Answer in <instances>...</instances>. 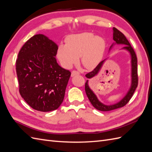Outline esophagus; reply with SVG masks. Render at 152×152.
<instances>
[{"label": "esophagus", "instance_id": "obj_1", "mask_svg": "<svg viewBox=\"0 0 152 152\" xmlns=\"http://www.w3.org/2000/svg\"><path fill=\"white\" fill-rule=\"evenodd\" d=\"M79 74L80 73L78 72L73 70V71L72 72V77H74V76H75V75H79Z\"/></svg>", "mask_w": 152, "mask_h": 152}]
</instances>
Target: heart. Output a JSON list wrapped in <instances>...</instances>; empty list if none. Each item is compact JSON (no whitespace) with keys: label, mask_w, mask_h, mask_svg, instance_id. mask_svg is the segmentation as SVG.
Here are the masks:
<instances>
[{"label":"heart","mask_w":152,"mask_h":152,"mask_svg":"<svg viewBox=\"0 0 152 152\" xmlns=\"http://www.w3.org/2000/svg\"><path fill=\"white\" fill-rule=\"evenodd\" d=\"M105 48L104 39L85 32L68 37L66 45L61 44L58 46L57 57L64 68H70L77 63L80 57L84 67L91 69L101 61Z\"/></svg>","instance_id":"1"}]
</instances>
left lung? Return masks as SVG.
Wrapping results in <instances>:
<instances>
[{"mask_svg": "<svg viewBox=\"0 0 152 152\" xmlns=\"http://www.w3.org/2000/svg\"><path fill=\"white\" fill-rule=\"evenodd\" d=\"M113 39L115 41V43H113L112 45L111 46L110 49L113 47L114 44H124L125 45L123 49L127 50L130 54L131 56V86L129 88V90L128 91L127 94H126L124 97L119 102H118L116 104H112V105H106L102 103L101 101H99L97 96L94 93L90 88L89 87L88 85V80H86V83H85V91L87 95V97L90 100L91 104L93 105L95 108L98 110L102 111V112H108V111H111L115 109H117L121 108L125 106L129 102V100L132 97L134 92L136 90L137 87L138 85V75H137V58L136 54L135 51L133 49V48L131 46L130 44L128 42L127 39L123 33H121L119 30L115 28H113ZM105 60L101 61L100 63L97 66L93 71L87 73L86 77L88 79H91L97 75L100 70L102 68V65L104 64Z\"/></svg>", "mask_w": 152, "mask_h": 152, "instance_id": "obj_1", "label": "left lung"}]
</instances>
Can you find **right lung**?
<instances>
[{
  "mask_svg": "<svg viewBox=\"0 0 152 152\" xmlns=\"http://www.w3.org/2000/svg\"><path fill=\"white\" fill-rule=\"evenodd\" d=\"M58 46L46 36H33L22 47L16 61L19 93L33 109L57 110L64 100L71 72L55 58Z\"/></svg>",
  "mask_w": 152,
  "mask_h": 152,
  "instance_id": "add662e5",
  "label": "right lung"
}]
</instances>
